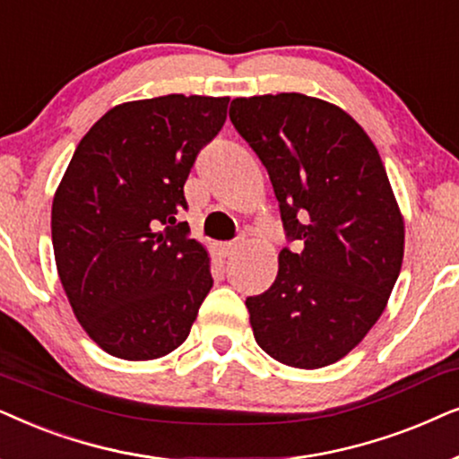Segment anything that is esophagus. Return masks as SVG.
Masks as SVG:
<instances>
[{"label": "esophagus", "mask_w": 459, "mask_h": 459, "mask_svg": "<svg viewBox=\"0 0 459 459\" xmlns=\"http://www.w3.org/2000/svg\"><path fill=\"white\" fill-rule=\"evenodd\" d=\"M239 246H241V241H229V243H224L222 246V252H224V255H233L237 249H239Z\"/></svg>", "instance_id": "obj_1"}]
</instances>
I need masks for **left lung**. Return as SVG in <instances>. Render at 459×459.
<instances>
[{"label": "left lung", "instance_id": "1", "mask_svg": "<svg viewBox=\"0 0 459 459\" xmlns=\"http://www.w3.org/2000/svg\"><path fill=\"white\" fill-rule=\"evenodd\" d=\"M229 117L266 168L287 241H300L246 300L254 338L290 368H325L368 335L399 279L405 226L386 169L363 127L319 98H235Z\"/></svg>", "mask_w": 459, "mask_h": 459}]
</instances>
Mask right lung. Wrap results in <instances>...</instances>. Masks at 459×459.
<instances>
[{"instance_id":"obj_1","label":"right lung","mask_w":459,"mask_h":459,"mask_svg":"<svg viewBox=\"0 0 459 459\" xmlns=\"http://www.w3.org/2000/svg\"><path fill=\"white\" fill-rule=\"evenodd\" d=\"M229 98L168 94L102 115L77 144L52 204V246L73 313L102 351L151 361L188 338L213 279L176 216Z\"/></svg>"}]
</instances>
